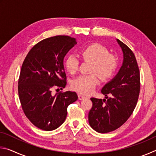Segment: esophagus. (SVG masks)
<instances>
[{
  "instance_id": "obj_1",
  "label": "esophagus",
  "mask_w": 156,
  "mask_h": 156,
  "mask_svg": "<svg viewBox=\"0 0 156 156\" xmlns=\"http://www.w3.org/2000/svg\"><path fill=\"white\" fill-rule=\"evenodd\" d=\"M85 98H86L85 96H83V95H82V94H78V99L80 100H84V99H85Z\"/></svg>"
}]
</instances>
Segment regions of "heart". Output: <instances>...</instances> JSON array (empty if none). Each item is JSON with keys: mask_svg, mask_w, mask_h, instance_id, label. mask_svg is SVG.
<instances>
[{"mask_svg": "<svg viewBox=\"0 0 156 156\" xmlns=\"http://www.w3.org/2000/svg\"><path fill=\"white\" fill-rule=\"evenodd\" d=\"M81 56L86 62H91L89 75H81L72 83V88L83 95L91 94L99 83V78L107 80L114 75L118 62L114 54L109 53L106 47L99 44H89L80 51ZM79 60L73 55H69L65 60V67L71 74H74L79 69Z\"/></svg>", "mask_w": 156, "mask_h": 156, "instance_id": "heart-1", "label": "heart"}]
</instances>
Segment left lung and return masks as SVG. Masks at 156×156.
<instances>
[{"label": "left lung", "instance_id": "8db88e82", "mask_svg": "<svg viewBox=\"0 0 156 156\" xmlns=\"http://www.w3.org/2000/svg\"><path fill=\"white\" fill-rule=\"evenodd\" d=\"M123 52V63L114 78L102 89L106 99L91 98L89 123L100 133L120 127L129 119L137 105L140 90V70L135 55L129 47L117 39ZM109 94L112 96L109 98Z\"/></svg>", "mask_w": 156, "mask_h": 156}]
</instances>
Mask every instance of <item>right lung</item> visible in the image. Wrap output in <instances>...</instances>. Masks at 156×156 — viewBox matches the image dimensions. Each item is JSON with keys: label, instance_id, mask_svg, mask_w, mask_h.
<instances>
[{"label": "right lung", "instance_id": "add662e5", "mask_svg": "<svg viewBox=\"0 0 156 156\" xmlns=\"http://www.w3.org/2000/svg\"><path fill=\"white\" fill-rule=\"evenodd\" d=\"M76 44V39L68 36L44 39L23 61L18 86L20 102L26 117L42 130L59 127L67 117V107L78 100L74 91L51 94L53 87L62 89L67 84L63 60Z\"/></svg>", "mask_w": 156, "mask_h": 156}]
</instances>
